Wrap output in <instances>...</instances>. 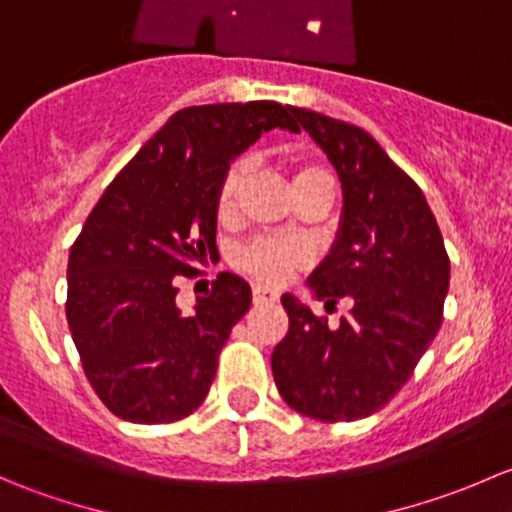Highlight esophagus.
I'll use <instances>...</instances> for the list:
<instances>
[{"label": "esophagus", "instance_id": "esophagus-1", "mask_svg": "<svg viewBox=\"0 0 512 512\" xmlns=\"http://www.w3.org/2000/svg\"><path fill=\"white\" fill-rule=\"evenodd\" d=\"M252 302H255V307H267V304H277V294L270 292V289L255 287V289H252Z\"/></svg>", "mask_w": 512, "mask_h": 512}]
</instances>
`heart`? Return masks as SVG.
Wrapping results in <instances>:
<instances>
[{
  "mask_svg": "<svg viewBox=\"0 0 512 512\" xmlns=\"http://www.w3.org/2000/svg\"><path fill=\"white\" fill-rule=\"evenodd\" d=\"M245 173L247 168L242 160H237V163H232L225 170L223 180H220L218 198H215V213H218L220 220H230L235 215L237 198H240L242 183H245ZM289 178H292L294 198L319 183H332L329 170L322 168L319 163H312V160H297V163H292ZM299 265H302V252L297 247L287 245V242L255 240L235 252L237 270L245 272L247 277H252V280L267 287L285 285Z\"/></svg>",
  "mask_w": 512,
  "mask_h": 512,
  "instance_id": "heart-1",
  "label": "heart"
}]
</instances>
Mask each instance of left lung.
<instances>
[{
  "label": "left lung",
  "instance_id": "8db88e82",
  "mask_svg": "<svg viewBox=\"0 0 512 512\" xmlns=\"http://www.w3.org/2000/svg\"><path fill=\"white\" fill-rule=\"evenodd\" d=\"M342 180V223L309 277L339 324L285 294L289 332L272 352L282 399L317 421H359L389 404L443 322L451 277L446 245L421 188L352 123L292 108Z\"/></svg>",
  "mask_w": 512,
  "mask_h": 512
}]
</instances>
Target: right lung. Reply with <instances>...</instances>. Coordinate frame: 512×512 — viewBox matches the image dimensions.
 <instances>
[{
	"mask_svg": "<svg viewBox=\"0 0 512 512\" xmlns=\"http://www.w3.org/2000/svg\"><path fill=\"white\" fill-rule=\"evenodd\" d=\"M297 133L292 106L210 103L173 113L128 160L71 245L66 319L81 366L111 414L173 423L208 396L218 354L252 304L223 272L195 314L175 304L180 277L218 252L220 180L265 131Z\"/></svg>",
	"mask_w": 512,
	"mask_h": 512,
	"instance_id": "right-lung-1",
	"label": "right lung"
}]
</instances>
